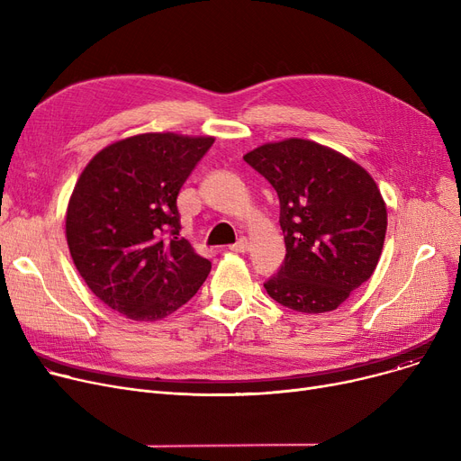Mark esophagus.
<instances>
[{
  "mask_svg": "<svg viewBox=\"0 0 461 461\" xmlns=\"http://www.w3.org/2000/svg\"><path fill=\"white\" fill-rule=\"evenodd\" d=\"M231 252H247L249 250V239L247 237H240L235 245L230 247Z\"/></svg>",
  "mask_w": 461,
  "mask_h": 461,
  "instance_id": "esophagus-1",
  "label": "esophagus"
}]
</instances>
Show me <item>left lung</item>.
I'll use <instances>...</instances> for the list:
<instances>
[{
    "instance_id": "1",
    "label": "left lung",
    "mask_w": 461,
    "mask_h": 461,
    "mask_svg": "<svg viewBox=\"0 0 461 461\" xmlns=\"http://www.w3.org/2000/svg\"><path fill=\"white\" fill-rule=\"evenodd\" d=\"M280 200L285 259L265 282L282 306L323 313L340 306L375 271L386 205L365 167L303 138L263 143L243 157Z\"/></svg>"
}]
</instances>
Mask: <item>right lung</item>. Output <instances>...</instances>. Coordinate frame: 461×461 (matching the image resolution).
Returning <instances> with one entry per match:
<instances>
[{"label":"right lung","instance_id":"add662e5","mask_svg":"<svg viewBox=\"0 0 461 461\" xmlns=\"http://www.w3.org/2000/svg\"><path fill=\"white\" fill-rule=\"evenodd\" d=\"M212 136L145 132L106 145L70 194L67 245L87 287L132 321L188 303L211 261L179 237L177 196Z\"/></svg>","mask_w":461,"mask_h":461}]
</instances>
